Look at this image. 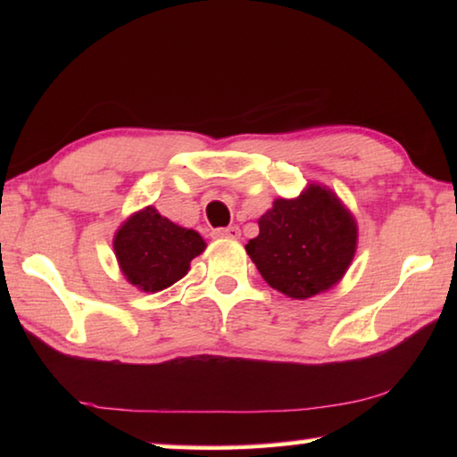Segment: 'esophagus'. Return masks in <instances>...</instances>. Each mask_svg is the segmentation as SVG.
I'll list each match as a JSON object with an SVG mask.
<instances>
[{
  "mask_svg": "<svg viewBox=\"0 0 457 457\" xmlns=\"http://www.w3.org/2000/svg\"><path fill=\"white\" fill-rule=\"evenodd\" d=\"M212 237L215 239H237L239 237V228L229 226V228H218L212 231Z\"/></svg>",
  "mask_w": 457,
  "mask_h": 457,
  "instance_id": "1",
  "label": "esophagus"
}]
</instances>
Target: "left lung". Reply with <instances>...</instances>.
Returning <instances> with one entry per match:
<instances>
[{"instance_id": "8db88e82", "label": "left lung", "mask_w": 457, "mask_h": 457, "mask_svg": "<svg viewBox=\"0 0 457 457\" xmlns=\"http://www.w3.org/2000/svg\"><path fill=\"white\" fill-rule=\"evenodd\" d=\"M245 244L262 278L286 296L304 300L335 286L357 247V223L332 191L311 185L296 199H276Z\"/></svg>"}]
</instances>
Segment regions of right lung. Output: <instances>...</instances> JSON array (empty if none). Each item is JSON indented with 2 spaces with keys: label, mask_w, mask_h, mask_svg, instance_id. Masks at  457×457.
<instances>
[{
  "label": "right lung",
  "mask_w": 457,
  "mask_h": 457,
  "mask_svg": "<svg viewBox=\"0 0 457 457\" xmlns=\"http://www.w3.org/2000/svg\"><path fill=\"white\" fill-rule=\"evenodd\" d=\"M205 250L197 231L175 226L154 207L129 218L114 236V253L130 284L159 292L187 274L189 262Z\"/></svg>",
  "instance_id": "1"
}]
</instances>
